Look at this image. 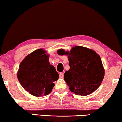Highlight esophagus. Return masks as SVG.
<instances>
[{
	"label": "esophagus",
	"instance_id": "34e87169",
	"mask_svg": "<svg viewBox=\"0 0 122 122\" xmlns=\"http://www.w3.org/2000/svg\"><path fill=\"white\" fill-rule=\"evenodd\" d=\"M64 73H60V75H59V77L60 78H61V79H62L63 77H64Z\"/></svg>",
	"mask_w": 122,
	"mask_h": 122
}]
</instances>
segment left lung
Returning a JSON list of instances; mask_svg holds the SVG:
<instances>
[{"mask_svg": "<svg viewBox=\"0 0 122 122\" xmlns=\"http://www.w3.org/2000/svg\"><path fill=\"white\" fill-rule=\"evenodd\" d=\"M59 53L68 56L70 69L65 72L64 79L71 92L86 96L99 87L104 69L100 57L94 50L76 46L70 51L61 49Z\"/></svg>", "mask_w": 122, "mask_h": 122, "instance_id": "1", "label": "left lung"}]
</instances>
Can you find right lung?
I'll return each mask as SVG.
<instances>
[{"label":"right lung","instance_id":"obj_1","mask_svg":"<svg viewBox=\"0 0 122 122\" xmlns=\"http://www.w3.org/2000/svg\"><path fill=\"white\" fill-rule=\"evenodd\" d=\"M18 79L25 90L34 96L49 94L58 73L49 61V54L39 49L28 54L22 60L17 73Z\"/></svg>","mask_w":122,"mask_h":122}]
</instances>
